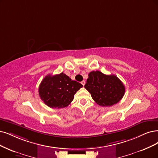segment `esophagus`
Segmentation results:
<instances>
[{"label":"esophagus","mask_w":158,"mask_h":158,"mask_svg":"<svg viewBox=\"0 0 158 158\" xmlns=\"http://www.w3.org/2000/svg\"><path fill=\"white\" fill-rule=\"evenodd\" d=\"M81 84H82L83 86H85V81H81Z\"/></svg>","instance_id":"obj_1"}]
</instances>
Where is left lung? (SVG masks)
Returning a JSON list of instances; mask_svg holds the SVG:
<instances>
[{"label": "left lung", "instance_id": "left-lung-1", "mask_svg": "<svg viewBox=\"0 0 158 158\" xmlns=\"http://www.w3.org/2000/svg\"><path fill=\"white\" fill-rule=\"evenodd\" d=\"M85 88L95 102L102 107L118 103L125 93L123 83L114 75H106L100 71L89 73Z\"/></svg>", "mask_w": 158, "mask_h": 158}]
</instances>
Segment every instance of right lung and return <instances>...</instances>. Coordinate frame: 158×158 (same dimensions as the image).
Returning a JSON list of instances; mask_svg holds the SVG:
<instances>
[{"mask_svg":"<svg viewBox=\"0 0 158 158\" xmlns=\"http://www.w3.org/2000/svg\"><path fill=\"white\" fill-rule=\"evenodd\" d=\"M83 85L72 81L62 72L57 75H48L39 86V96L51 108L60 109L68 106L74 95Z\"/></svg>","mask_w":158,"mask_h":158,"instance_id":"1","label":"right lung"}]
</instances>
